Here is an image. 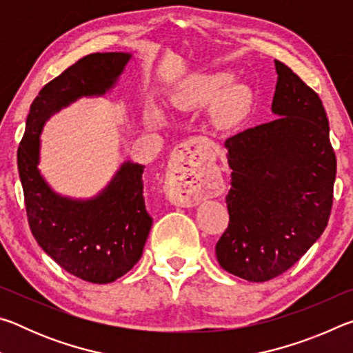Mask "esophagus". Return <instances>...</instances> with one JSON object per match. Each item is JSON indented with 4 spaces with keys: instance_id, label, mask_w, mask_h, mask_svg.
Segmentation results:
<instances>
[{
    "instance_id": "obj_1",
    "label": "esophagus",
    "mask_w": 353,
    "mask_h": 353,
    "mask_svg": "<svg viewBox=\"0 0 353 353\" xmlns=\"http://www.w3.org/2000/svg\"><path fill=\"white\" fill-rule=\"evenodd\" d=\"M181 162L182 165H177L171 177L172 199L185 207L196 205L199 202L202 190L208 183L204 162L198 154L191 151L185 152Z\"/></svg>"
}]
</instances>
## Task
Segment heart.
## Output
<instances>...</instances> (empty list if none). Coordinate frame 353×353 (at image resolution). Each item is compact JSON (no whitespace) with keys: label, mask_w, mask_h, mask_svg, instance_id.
Here are the masks:
<instances>
[{"label":"heart","mask_w":353,"mask_h":353,"mask_svg":"<svg viewBox=\"0 0 353 353\" xmlns=\"http://www.w3.org/2000/svg\"><path fill=\"white\" fill-rule=\"evenodd\" d=\"M230 83V76L225 73L199 76L191 79L187 85H183L176 94L174 103L181 107H190L196 103L216 99L224 88ZM243 97L240 92H230L221 99L218 104V118L224 123H232L238 118L241 112Z\"/></svg>","instance_id":"b5f03b06"}]
</instances>
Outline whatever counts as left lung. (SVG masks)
Masks as SVG:
<instances>
[{
	"label": "left lung",
	"instance_id": "left-lung-1",
	"mask_svg": "<svg viewBox=\"0 0 353 353\" xmlns=\"http://www.w3.org/2000/svg\"><path fill=\"white\" fill-rule=\"evenodd\" d=\"M276 71L277 118L224 143L229 227L214 250L223 270L249 282L288 271L325 230L333 204L336 157L322 101L285 63Z\"/></svg>",
	"mask_w": 353,
	"mask_h": 353
}]
</instances>
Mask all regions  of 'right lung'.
<instances>
[{"mask_svg":"<svg viewBox=\"0 0 353 353\" xmlns=\"http://www.w3.org/2000/svg\"><path fill=\"white\" fill-rule=\"evenodd\" d=\"M129 59V52H94L48 82L31 104L17 152L35 241L65 271L90 283L115 282L140 260L152 225L143 196L145 165L124 162L92 199L65 198L51 190L37 168L40 134L62 107L110 90Z\"/></svg>","mask_w":353,"mask_h":353,"instance_id":"obj_1","label":"right lung"}]
</instances>
